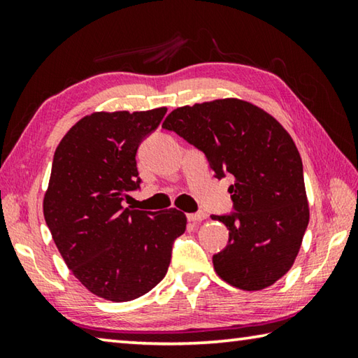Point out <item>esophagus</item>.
<instances>
[{"label":"esophagus","instance_id":"1","mask_svg":"<svg viewBox=\"0 0 358 358\" xmlns=\"http://www.w3.org/2000/svg\"><path fill=\"white\" fill-rule=\"evenodd\" d=\"M207 218V213L206 212H196V213H188V220L192 221V223H199V221L206 220Z\"/></svg>","mask_w":358,"mask_h":358}]
</instances>
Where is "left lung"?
Returning <instances> with one entry per match:
<instances>
[{
    "label": "left lung",
    "instance_id": "8db88e82",
    "mask_svg": "<svg viewBox=\"0 0 358 358\" xmlns=\"http://www.w3.org/2000/svg\"><path fill=\"white\" fill-rule=\"evenodd\" d=\"M170 130L202 151L215 178L234 177V212L212 215L229 229L213 255L221 279L263 290L292 268L309 223L303 162L279 122L248 101L224 99L181 106L166 117Z\"/></svg>",
    "mask_w": 358,
    "mask_h": 358
}]
</instances>
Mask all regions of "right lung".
<instances>
[{
    "instance_id": "obj_1",
    "label": "right lung",
    "mask_w": 358,
    "mask_h": 358,
    "mask_svg": "<svg viewBox=\"0 0 358 358\" xmlns=\"http://www.w3.org/2000/svg\"><path fill=\"white\" fill-rule=\"evenodd\" d=\"M166 113H94L68 130L55 150L43 206L46 224L76 279L110 301H130L155 288L186 229L177 208L122 206L129 192L140 189L138 146Z\"/></svg>"
}]
</instances>
